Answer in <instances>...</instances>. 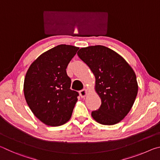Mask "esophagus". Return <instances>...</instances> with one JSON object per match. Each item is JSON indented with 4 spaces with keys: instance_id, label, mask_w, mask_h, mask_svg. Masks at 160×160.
Wrapping results in <instances>:
<instances>
[{
    "instance_id": "obj_1",
    "label": "esophagus",
    "mask_w": 160,
    "mask_h": 160,
    "mask_svg": "<svg viewBox=\"0 0 160 160\" xmlns=\"http://www.w3.org/2000/svg\"><path fill=\"white\" fill-rule=\"evenodd\" d=\"M79 93L80 97H82V98H84V97L87 95V94H88V91H87L86 89H83V90L80 91Z\"/></svg>"
}]
</instances>
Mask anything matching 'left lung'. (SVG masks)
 I'll use <instances>...</instances> for the list:
<instances>
[{
	"instance_id": "obj_1",
	"label": "left lung",
	"mask_w": 160,
	"mask_h": 160,
	"mask_svg": "<svg viewBox=\"0 0 160 160\" xmlns=\"http://www.w3.org/2000/svg\"><path fill=\"white\" fill-rule=\"evenodd\" d=\"M95 76V90L102 100L92 116L103 125L120 122L131 109L138 86L136 75L125 59L101 45L82 48L77 53Z\"/></svg>"
}]
</instances>
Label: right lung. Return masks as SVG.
Instances as JSON below:
<instances>
[{
	"label": "right lung",
	"instance_id": "obj_1",
	"mask_svg": "<svg viewBox=\"0 0 160 160\" xmlns=\"http://www.w3.org/2000/svg\"><path fill=\"white\" fill-rule=\"evenodd\" d=\"M79 48L61 44L40 55L29 66L24 94L32 113L47 126H59L70 120L78 101L70 90L66 68Z\"/></svg>",
	"mask_w": 160,
	"mask_h": 160
}]
</instances>
